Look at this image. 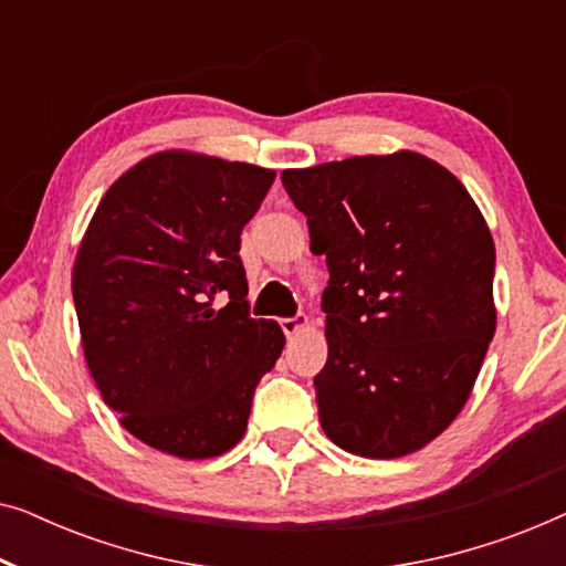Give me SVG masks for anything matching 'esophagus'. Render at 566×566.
Masks as SVG:
<instances>
[{
    "label": "esophagus",
    "mask_w": 566,
    "mask_h": 566,
    "mask_svg": "<svg viewBox=\"0 0 566 566\" xmlns=\"http://www.w3.org/2000/svg\"><path fill=\"white\" fill-rule=\"evenodd\" d=\"M308 327V319L306 314H296V316H285V319H281V329L285 332V337H296L301 329Z\"/></svg>",
    "instance_id": "esophagus-1"
}]
</instances>
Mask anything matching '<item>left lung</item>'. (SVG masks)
Segmentation results:
<instances>
[{"label": "left lung", "instance_id": "8db88e82", "mask_svg": "<svg viewBox=\"0 0 566 566\" xmlns=\"http://www.w3.org/2000/svg\"><path fill=\"white\" fill-rule=\"evenodd\" d=\"M312 250L329 355L322 430L366 459L420 451L467 405L494 337V242L467 188L422 154L285 169Z\"/></svg>", "mask_w": 566, "mask_h": 566}]
</instances>
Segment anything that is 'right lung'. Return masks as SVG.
Masks as SVG:
<instances>
[{
    "label": "right lung",
    "instance_id": "right-lung-1",
    "mask_svg": "<svg viewBox=\"0 0 566 566\" xmlns=\"http://www.w3.org/2000/svg\"><path fill=\"white\" fill-rule=\"evenodd\" d=\"M273 180L244 161L159 151L92 216L72 275L84 358L123 428L157 451L211 459L234 448L281 358V327L250 316L239 258Z\"/></svg>",
    "mask_w": 566,
    "mask_h": 566
}]
</instances>
